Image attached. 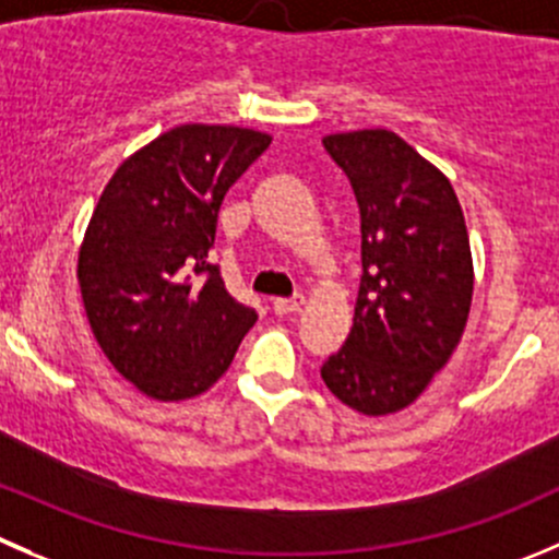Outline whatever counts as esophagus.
Segmentation results:
<instances>
[{
  "label": "esophagus",
  "mask_w": 559,
  "mask_h": 559,
  "mask_svg": "<svg viewBox=\"0 0 559 559\" xmlns=\"http://www.w3.org/2000/svg\"><path fill=\"white\" fill-rule=\"evenodd\" d=\"M302 302H306V297H302V295L289 297V300H273V311L278 313V317H289V313L300 311Z\"/></svg>",
  "instance_id": "esophagus-1"
}]
</instances>
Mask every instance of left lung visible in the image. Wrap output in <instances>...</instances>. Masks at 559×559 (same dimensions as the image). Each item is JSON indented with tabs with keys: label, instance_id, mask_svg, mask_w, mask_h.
<instances>
[{
	"label": "left lung",
	"instance_id": "8db88e82",
	"mask_svg": "<svg viewBox=\"0 0 559 559\" xmlns=\"http://www.w3.org/2000/svg\"><path fill=\"white\" fill-rule=\"evenodd\" d=\"M360 207V292L349 338L322 366L362 415L409 406L451 360L473 306V253L451 180L393 130L322 139Z\"/></svg>",
	"mask_w": 559,
	"mask_h": 559
}]
</instances>
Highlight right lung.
Segmentation results:
<instances>
[{"label":"right lung","instance_id":"right-lung-1","mask_svg":"<svg viewBox=\"0 0 559 559\" xmlns=\"http://www.w3.org/2000/svg\"><path fill=\"white\" fill-rule=\"evenodd\" d=\"M235 124H177L119 164L79 248V286L103 355L155 401L213 388L257 311L210 262L226 191L270 147Z\"/></svg>","mask_w":559,"mask_h":559}]
</instances>
